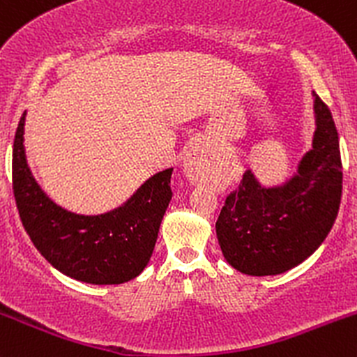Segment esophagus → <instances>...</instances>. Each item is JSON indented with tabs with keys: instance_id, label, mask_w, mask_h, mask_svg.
Segmentation results:
<instances>
[{
	"instance_id": "obj_1",
	"label": "esophagus",
	"mask_w": 357,
	"mask_h": 357,
	"mask_svg": "<svg viewBox=\"0 0 357 357\" xmlns=\"http://www.w3.org/2000/svg\"><path fill=\"white\" fill-rule=\"evenodd\" d=\"M208 161L199 149H191L184 158V171L192 181H203Z\"/></svg>"
}]
</instances>
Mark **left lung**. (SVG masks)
<instances>
[{"label": "left lung", "mask_w": 357, "mask_h": 357, "mask_svg": "<svg viewBox=\"0 0 357 357\" xmlns=\"http://www.w3.org/2000/svg\"><path fill=\"white\" fill-rule=\"evenodd\" d=\"M315 136L298 174L265 190L247 171L216 220L221 252L233 268L277 275L310 257L333 228L342 195L339 136L329 107L314 93Z\"/></svg>", "instance_id": "8db88e82"}]
</instances>
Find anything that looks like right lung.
Wrapping results in <instances>:
<instances>
[{
	"label": "right lung",
	"instance_id": "add662e5",
	"mask_svg": "<svg viewBox=\"0 0 357 357\" xmlns=\"http://www.w3.org/2000/svg\"><path fill=\"white\" fill-rule=\"evenodd\" d=\"M23 112L13 142V195L33 245L65 275L87 284H124L149 261L171 202L173 167L154 174L119 210L80 216L56 206L28 169L23 149Z\"/></svg>",
	"mask_w": 357,
	"mask_h": 357
}]
</instances>
